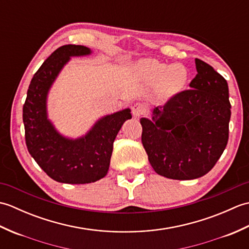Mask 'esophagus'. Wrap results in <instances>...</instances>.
Segmentation results:
<instances>
[{
    "instance_id": "34e87169",
    "label": "esophagus",
    "mask_w": 249,
    "mask_h": 249,
    "mask_svg": "<svg viewBox=\"0 0 249 249\" xmlns=\"http://www.w3.org/2000/svg\"><path fill=\"white\" fill-rule=\"evenodd\" d=\"M145 111H146V106L141 103H137L133 106V107H131V113H133L135 118H139V116L143 114Z\"/></svg>"
}]
</instances>
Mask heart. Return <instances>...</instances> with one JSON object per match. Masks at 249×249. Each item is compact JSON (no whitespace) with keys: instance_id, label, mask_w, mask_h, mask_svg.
I'll use <instances>...</instances> for the list:
<instances>
[{"instance_id":"heart-1","label":"heart","mask_w":249,"mask_h":249,"mask_svg":"<svg viewBox=\"0 0 249 249\" xmlns=\"http://www.w3.org/2000/svg\"><path fill=\"white\" fill-rule=\"evenodd\" d=\"M142 71L149 81L160 82V89L166 95L182 91L188 81L187 70L179 64L168 66L156 60H147L142 65Z\"/></svg>"}]
</instances>
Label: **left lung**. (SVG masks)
<instances>
[{
	"label": "left lung",
	"instance_id": "8db88e82",
	"mask_svg": "<svg viewBox=\"0 0 249 249\" xmlns=\"http://www.w3.org/2000/svg\"><path fill=\"white\" fill-rule=\"evenodd\" d=\"M190 89L141 118L142 144L155 172L194 179L212 169L228 143L231 105L226 79L199 59Z\"/></svg>",
	"mask_w": 249,
	"mask_h": 249
}]
</instances>
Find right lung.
Instances as JSON below:
<instances>
[{"mask_svg":"<svg viewBox=\"0 0 249 249\" xmlns=\"http://www.w3.org/2000/svg\"><path fill=\"white\" fill-rule=\"evenodd\" d=\"M92 50L84 46L65 45L57 48L32 78L23 105L25 143L38 166L54 181L87 184L106 177L113 142L130 109L105 115L86 135L68 138L61 135L48 118L47 99L52 84L72 56H86Z\"/></svg>","mask_w":249,"mask_h":249,"instance_id":"right-lung-1","label":"right lung"}]
</instances>
